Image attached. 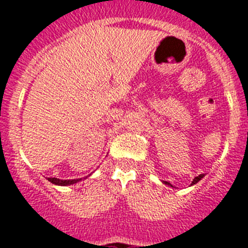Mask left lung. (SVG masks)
<instances>
[{
	"label": "left lung",
	"instance_id": "left-lung-1",
	"mask_svg": "<svg viewBox=\"0 0 248 248\" xmlns=\"http://www.w3.org/2000/svg\"><path fill=\"white\" fill-rule=\"evenodd\" d=\"M203 176H205V174H200V175H199V176H196V177H195L194 180H192L191 185H194V184L199 183V181H200V180H201V179H202V177H203ZM165 184H168V185L172 186V185H171V184H170V183H168V181H165Z\"/></svg>",
	"mask_w": 248,
	"mask_h": 248
}]
</instances>
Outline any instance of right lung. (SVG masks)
<instances>
[{"instance_id":"right-lung-1","label":"right lung","mask_w":248,"mask_h":248,"mask_svg":"<svg viewBox=\"0 0 248 248\" xmlns=\"http://www.w3.org/2000/svg\"><path fill=\"white\" fill-rule=\"evenodd\" d=\"M80 179H73V180H61L57 177H48V181H50L54 185H61V186H67V185H73V184L78 183Z\"/></svg>"}]
</instances>
